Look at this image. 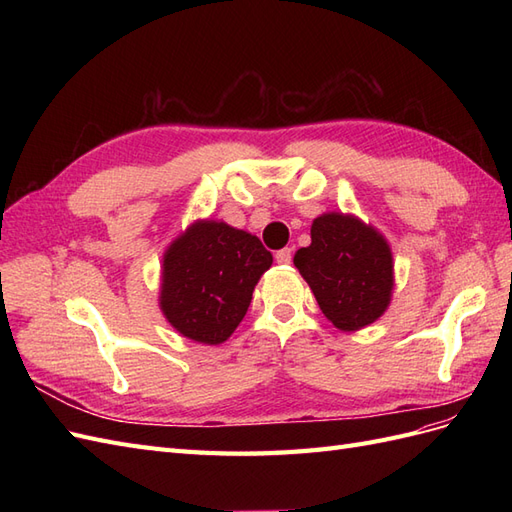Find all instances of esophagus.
I'll list each match as a JSON object with an SVG mask.
<instances>
[{
    "mask_svg": "<svg viewBox=\"0 0 512 512\" xmlns=\"http://www.w3.org/2000/svg\"><path fill=\"white\" fill-rule=\"evenodd\" d=\"M290 260H292V250H290V247H284V250H280V252L275 254L277 265H288Z\"/></svg>",
    "mask_w": 512,
    "mask_h": 512,
    "instance_id": "1",
    "label": "esophagus"
}]
</instances>
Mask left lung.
Wrapping results in <instances>:
<instances>
[{"instance_id": "obj_1", "label": "left lung", "mask_w": 512, "mask_h": 512, "mask_svg": "<svg viewBox=\"0 0 512 512\" xmlns=\"http://www.w3.org/2000/svg\"><path fill=\"white\" fill-rule=\"evenodd\" d=\"M294 267L339 331L376 322L391 303L393 254L380 232L356 215L322 213L312 243L294 254Z\"/></svg>"}]
</instances>
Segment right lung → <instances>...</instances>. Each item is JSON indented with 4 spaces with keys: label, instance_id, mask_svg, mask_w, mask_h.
<instances>
[{
    "label": "right lung",
    "instance_id": "right-lung-1",
    "mask_svg": "<svg viewBox=\"0 0 512 512\" xmlns=\"http://www.w3.org/2000/svg\"><path fill=\"white\" fill-rule=\"evenodd\" d=\"M271 262V252L250 232L198 220L164 252L162 314L183 337L218 346L239 327Z\"/></svg>",
    "mask_w": 512,
    "mask_h": 512
}]
</instances>
